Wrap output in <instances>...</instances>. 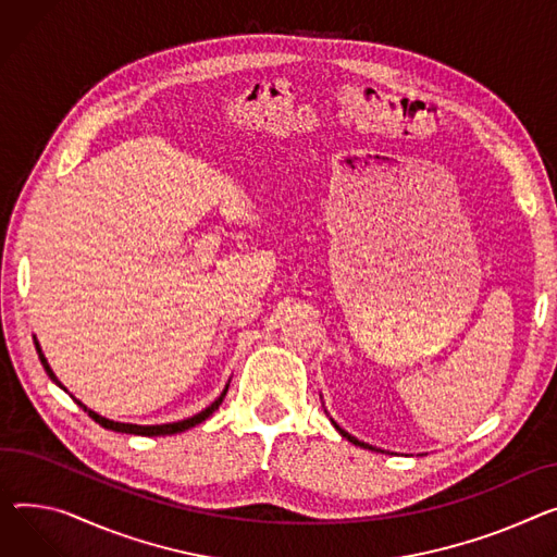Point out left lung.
Listing matches in <instances>:
<instances>
[{"mask_svg": "<svg viewBox=\"0 0 557 557\" xmlns=\"http://www.w3.org/2000/svg\"><path fill=\"white\" fill-rule=\"evenodd\" d=\"M324 412H326V410H324ZM326 414H329V412H326ZM329 419H331V417H329ZM331 423H333V428H336V430H338V432H341V434H343V436H345L347 441H351V443H354V446H360V448H369V450H376V453H379V448H374V446H369V443H364V441H360V438L351 436V434H349L347 430H343V428H341V425H338L336 421H333V419H331ZM381 453H383V450H381Z\"/></svg>", "mask_w": 557, "mask_h": 557, "instance_id": "obj_1", "label": "left lung"}]
</instances>
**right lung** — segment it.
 Masks as SVG:
<instances>
[{
  "mask_svg": "<svg viewBox=\"0 0 557 557\" xmlns=\"http://www.w3.org/2000/svg\"><path fill=\"white\" fill-rule=\"evenodd\" d=\"M33 343H35V349H37V356H40V360H42V364H45V369H47V374H49V379L60 387V389H64V392H69L60 381H58V376L53 374V369H51V364H49V360H47V356L42 354V347H40V343H37V338L33 336ZM228 385H231V381L226 383V387H224V392H221L208 407L206 410H201L199 414H195V417H188V419H183V421H174V423H161V425H136V423H119V421H111V419H104V417H100L98 412H94V410H89V407L83 403V400H78L76 396L71 394V398L76 400L83 410L96 421V423H100L102 428H107V430H114V432H125V434H138V436H168V434H178V432H185V430H190V428H195V425H199L201 421H206L214 410H219V405H221V400H224V396H226V392H228Z\"/></svg>",
  "mask_w": 557,
  "mask_h": 557,
  "instance_id": "add662e5",
  "label": "right lung"
}]
</instances>
